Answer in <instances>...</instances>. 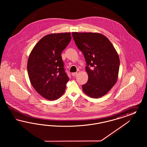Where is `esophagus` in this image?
<instances>
[{
    "label": "esophagus",
    "instance_id": "34e87169",
    "mask_svg": "<svg viewBox=\"0 0 147 147\" xmlns=\"http://www.w3.org/2000/svg\"><path fill=\"white\" fill-rule=\"evenodd\" d=\"M79 72H80V71H77L76 72H75V73H73L72 74H71V75L72 76H76V75H78L79 73Z\"/></svg>",
    "mask_w": 147,
    "mask_h": 147
}]
</instances>
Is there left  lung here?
<instances>
[{
  "label": "left lung",
  "mask_w": 147,
  "mask_h": 147,
  "mask_svg": "<svg viewBox=\"0 0 147 147\" xmlns=\"http://www.w3.org/2000/svg\"><path fill=\"white\" fill-rule=\"evenodd\" d=\"M72 36L86 62L88 80L82 86L83 91L91 98L102 97L117 81L119 55L111 41L101 34L73 32Z\"/></svg>",
  "instance_id": "8db88e82"
}]
</instances>
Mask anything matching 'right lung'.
<instances>
[{"label": "right lung", "instance_id": "right-lung-1", "mask_svg": "<svg viewBox=\"0 0 147 147\" xmlns=\"http://www.w3.org/2000/svg\"><path fill=\"white\" fill-rule=\"evenodd\" d=\"M71 38V33L45 36L29 56L27 67L31 83L36 91L47 100H55L65 91L69 78L61 54Z\"/></svg>", "mask_w": 147, "mask_h": 147}]
</instances>
